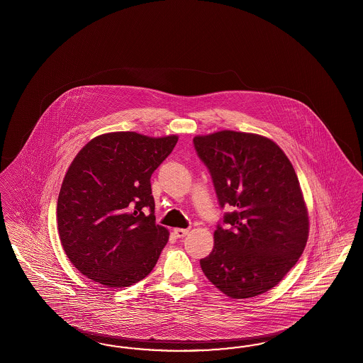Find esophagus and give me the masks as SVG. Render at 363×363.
<instances>
[{"mask_svg": "<svg viewBox=\"0 0 363 363\" xmlns=\"http://www.w3.org/2000/svg\"><path fill=\"white\" fill-rule=\"evenodd\" d=\"M187 233H189L187 229H174V235H176L177 238H184V237H186Z\"/></svg>", "mask_w": 363, "mask_h": 363, "instance_id": "esophagus-1", "label": "esophagus"}]
</instances>
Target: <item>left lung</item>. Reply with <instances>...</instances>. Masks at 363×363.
Returning a JSON list of instances; mask_svg holds the SVG:
<instances>
[{
    "mask_svg": "<svg viewBox=\"0 0 363 363\" xmlns=\"http://www.w3.org/2000/svg\"><path fill=\"white\" fill-rule=\"evenodd\" d=\"M209 169L220 208L231 206L214 231L203 274L228 297H255L297 264L308 237V209L296 170L272 140L222 130L193 140Z\"/></svg>",
    "mask_w": 363,
    "mask_h": 363,
    "instance_id": "1",
    "label": "left lung"
}]
</instances>
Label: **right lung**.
I'll return each mask as SVG.
<instances>
[{
  "label": "right lung",
  "instance_id": "add662e5",
  "mask_svg": "<svg viewBox=\"0 0 363 363\" xmlns=\"http://www.w3.org/2000/svg\"><path fill=\"white\" fill-rule=\"evenodd\" d=\"M178 137L102 134L66 172L57 202L58 234L81 274L106 287H128L153 270L169 240L155 223L150 177Z\"/></svg>",
  "mask_w": 363,
  "mask_h": 363
}]
</instances>
